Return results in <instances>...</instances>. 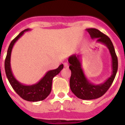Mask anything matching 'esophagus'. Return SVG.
<instances>
[{
    "mask_svg": "<svg viewBox=\"0 0 125 125\" xmlns=\"http://www.w3.org/2000/svg\"><path fill=\"white\" fill-rule=\"evenodd\" d=\"M64 68H69V64H68V62H64Z\"/></svg>",
    "mask_w": 125,
    "mask_h": 125,
    "instance_id": "obj_1",
    "label": "esophagus"
}]
</instances>
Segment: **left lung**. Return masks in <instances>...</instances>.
I'll return each instance as SVG.
<instances>
[{
  "label": "left lung",
  "instance_id": "obj_1",
  "mask_svg": "<svg viewBox=\"0 0 125 125\" xmlns=\"http://www.w3.org/2000/svg\"><path fill=\"white\" fill-rule=\"evenodd\" d=\"M86 30L91 39H97V42L101 43L106 46L111 55L112 68V73L110 78L103 83L94 84L88 80L84 73L81 55L74 54L69 56L68 62L70 64L69 69L71 71L69 81L71 90L79 99L89 100L102 96L111 86L118 70V58L112 42L108 36L96 29L89 28Z\"/></svg>",
  "mask_w": 125,
  "mask_h": 125
}]
</instances>
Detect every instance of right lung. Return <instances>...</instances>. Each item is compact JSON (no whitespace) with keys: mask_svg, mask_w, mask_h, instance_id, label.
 <instances>
[{"mask_svg":"<svg viewBox=\"0 0 125 125\" xmlns=\"http://www.w3.org/2000/svg\"><path fill=\"white\" fill-rule=\"evenodd\" d=\"M31 29H26L19 34L17 37L12 41L9 46L7 54L5 60V71L7 78L14 91L22 99L28 101H39L46 99L51 91L52 79L55 76L60 73L63 68L62 64L56 69L47 71L44 76L37 83L32 85H25L20 83L14 76L10 66V56L14 44L24 32Z\"/></svg>","mask_w":125,"mask_h":125,"instance_id":"right-lung-1","label":"right lung"}]
</instances>
